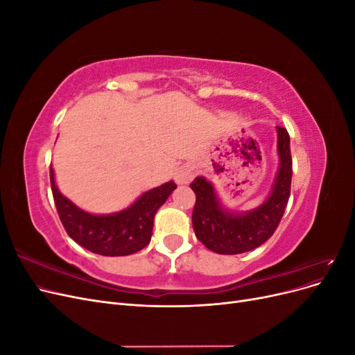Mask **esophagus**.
Returning <instances> with one entry per match:
<instances>
[{"label":"esophagus","instance_id":"34e87169","mask_svg":"<svg viewBox=\"0 0 355 355\" xmlns=\"http://www.w3.org/2000/svg\"><path fill=\"white\" fill-rule=\"evenodd\" d=\"M194 175H196L194 167L189 166V164H185V166H180L176 170L175 180H176V184H179V185H188L189 182L194 179Z\"/></svg>","mask_w":355,"mask_h":355}]
</instances>
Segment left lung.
Here are the masks:
<instances>
[{
    "label": "left lung",
    "instance_id": "1",
    "mask_svg": "<svg viewBox=\"0 0 355 355\" xmlns=\"http://www.w3.org/2000/svg\"><path fill=\"white\" fill-rule=\"evenodd\" d=\"M277 151L280 157L271 194L259 207L231 213L220 206L213 185L198 176L189 185L196 192L192 227L197 239L219 254H239L263 244L275 232L286 210L292 185L290 137L284 127H277Z\"/></svg>",
    "mask_w": 355,
    "mask_h": 355
}]
</instances>
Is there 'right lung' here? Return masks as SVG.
<instances>
[{
    "label": "right lung",
    "instance_id": "right-lung-1",
    "mask_svg": "<svg viewBox=\"0 0 355 355\" xmlns=\"http://www.w3.org/2000/svg\"><path fill=\"white\" fill-rule=\"evenodd\" d=\"M50 182L60 222L69 237L84 249L102 256H127L148 245L157 210L178 187L170 180L146 191L125 210L112 214H92L60 194L51 166Z\"/></svg>",
    "mask_w": 355,
    "mask_h": 355
}]
</instances>
